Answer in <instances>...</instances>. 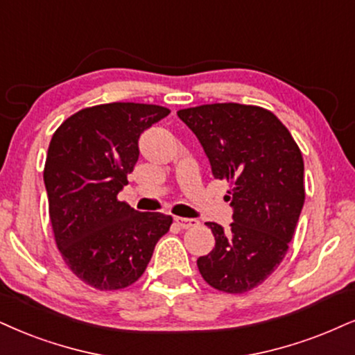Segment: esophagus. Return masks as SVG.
<instances>
[{
    "label": "esophagus",
    "mask_w": 355,
    "mask_h": 355,
    "mask_svg": "<svg viewBox=\"0 0 355 355\" xmlns=\"http://www.w3.org/2000/svg\"><path fill=\"white\" fill-rule=\"evenodd\" d=\"M174 222L181 227V229H192V227H198L199 225V220H196V218H184V217H176L174 218Z\"/></svg>",
    "instance_id": "34e87169"
}]
</instances>
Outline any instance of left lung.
<instances>
[{"mask_svg": "<svg viewBox=\"0 0 355 355\" xmlns=\"http://www.w3.org/2000/svg\"><path fill=\"white\" fill-rule=\"evenodd\" d=\"M202 144L216 179L230 182L234 222L229 230L207 222L216 247L199 257L205 283L242 295L278 268L304 204L300 146L266 108L207 103L178 112Z\"/></svg>", "mask_w": 355, "mask_h": 355, "instance_id": "1", "label": "left lung"}]
</instances>
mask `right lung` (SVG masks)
Returning <instances> with one entry per match:
<instances>
[{"label": "right lung", "mask_w": 355, "mask_h": 355, "mask_svg": "<svg viewBox=\"0 0 355 355\" xmlns=\"http://www.w3.org/2000/svg\"><path fill=\"white\" fill-rule=\"evenodd\" d=\"M169 112L133 102L95 105L52 135L44 184L55 245L72 273L100 291L138 282L173 224L171 216L118 200L138 161L139 135Z\"/></svg>", "instance_id": "obj_1"}]
</instances>
